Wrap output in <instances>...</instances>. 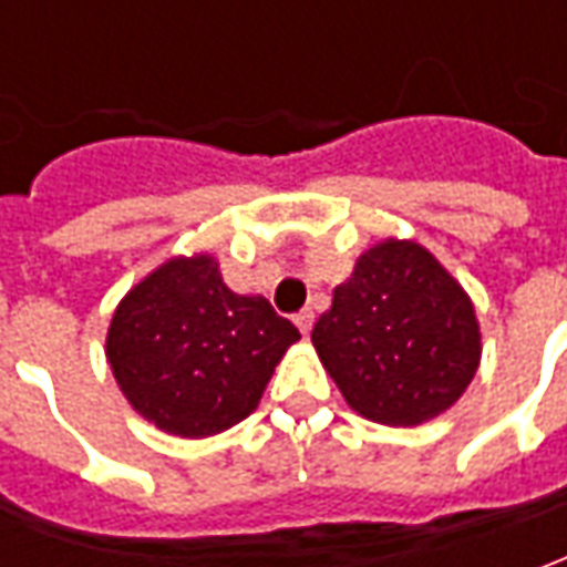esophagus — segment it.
<instances>
[{"mask_svg": "<svg viewBox=\"0 0 567 567\" xmlns=\"http://www.w3.org/2000/svg\"><path fill=\"white\" fill-rule=\"evenodd\" d=\"M312 321H316V316H312V309H300L295 316V324L300 328V333L307 337L309 331H312Z\"/></svg>", "mask_w": 567, "mask_h": 567, "instance_id": "obj_1", "label": "esophagus"}]
</instances>
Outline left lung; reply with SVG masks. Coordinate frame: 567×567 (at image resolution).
Listing matches in <instances>:
<instances>
[{
  "instance_id": "8db88e82",
  "label": "left lung",
  "mask_w": 567,
  "mask_h": 567,
  "mask_svg": "<svg viewBox=\"0 0 567 567\" xmlns=\"http://www.w3.org/2000/svg\"><path fill=\"white\" fill-rule=\"evenodd\" d=\"M312 346L346 404L392 427L446 413L483 355L471 297L413 239H382L355 260L316 321Z\"/></svg>"
}]
</instances>
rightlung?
Listing matches in <instances>:
<instances>
[{
  "label": "right lung",
  "instance_id": "obj_1",
  "mask_svg": "<svg viewBox=\"0 0 567 567\" xmlns=\"http://www.w3.org/2000/svg\"><path fill=\"white\" fill-rule=\"evenodd\" d=\"M300 331L260 295H236L218 260H163L117 303L105 358L130 406L175 437H212L251 416Z\"/></svg>",
  "mask_w": 567,
  "mask_h": 567
}]
</instances>
